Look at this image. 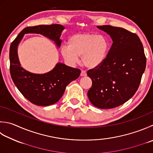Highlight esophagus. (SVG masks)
Listing matches in <instances>:
<instances>
[{
	"mask_svg": "<svg viewBox=\"0 0 153 153\" xmlns=\"http://www.w3.org/2000/svg\"><path fill=\"white\" fill-rule=\"evenodd\" d=\"M87 76V73L85 71H81V76Z\"/></svg>",
	"mask_w": 153,
	"mask_h": 153,
	"instance_id": "34e87169",
	"label": "esophagus"
}]
</instances>
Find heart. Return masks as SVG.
I'll return each mask as SVG.
<instances>
[{"label": "heart", "mask_w": 153, "mask_h": 153, "mask_svg": "<svg viewBox=\"0 0 153 153\" xmlns=\"http://www.w3.org/2000/svg\"><path fill=\"white\" fill-rule=\"evenodd\" d=\"M68 45H64L61 53L65 60L71 64L82 62L86 68L94 69L105 62L110 50L108 39L102 35L93 33H79L68 39Z\"/></svg>", "instance_id": "heart-1"}]
</instances>
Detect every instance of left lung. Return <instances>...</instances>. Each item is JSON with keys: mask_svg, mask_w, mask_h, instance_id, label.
<instances>
[{"mask_svg": "<svg viewBox=\"0 0 153 153\" xmlns=\"http://www.w3.org/2000/svg\"><path fill=\"white\" fill-rule=\"evenodd\" d=\"M110 35L113 44L107 59L88 71L92 80L88 96L94 106L111 109L125 103L139 88L146 68V57L138 36L110 25L97 26Z\"/></svg>", "mask_w": 153, "mask_h": 153, "instance_id": "left-lung-1", "label": "left lung"}]
</instances>
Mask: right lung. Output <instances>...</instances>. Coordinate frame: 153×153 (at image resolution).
Returning a JSON list of instances; mask_svg holds the SVG:
<instances>
[{
    "mask_svg": "<svg viewBox=\"0 0 153 153\" xmlns=\"http://www.w3.org/2000/svg\"><path fill=\"white\" fill-rule=\"evenodd\" d=\"M64 27L60 25L27 27L17 36L10 47V72L15 85L27 100L38 106H48L60 100L66 86L78 78L81 71L58 63L52 71L44 74L30 73L21 67L17 53L18 45L25 34H42L60 46L59 39Z\"/></svg>",
    "mask_w": 153,
    "mask_h": 153,
    "instance_id": "add662e5",
    "label": "right lung"
}]
</instances>
